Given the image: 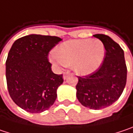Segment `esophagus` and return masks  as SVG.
I'll return each mask as SVG.
<instances>
[{
    "instance_id": "obj_1",
    "label": "esophagus",
    "mask_w": 133,
    "mask_h": 133,
    "mask_svg": "<svg viewBox=\"0 0 133 133\" xmlns=\"http://www.w3.org/2000/svg\"><path fill=\"white\" fill-rule=\"evenodd\" d=\"M68 74H69V71H66L64 72V74H63V79H64V80L66 79L67 76H68Z\"/></svg>"
}]
</instances>
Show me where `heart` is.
<instances>
[{
	"instance_id": "obj_1",
	"label": "heart",
	"mask_w": 133,
	"mask_h": 133,
	"mask_svg": "<svg viewBox=\"0 0 133 133\" xmlns=\"http://www.w3.org/2000/svg\"><path fill=\"white\" fill-rule=\"evenodd\" d=\"M105 52L104 43L98 39L71 40L51 52L49 59L56 66H72L77 74L88 75L101 66Z\"/></svg>"
}]
</instances>
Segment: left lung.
I'll return each instance as SVG.
<instances>
[{"label":"left lung","mask_w":133,"mask_h":133,"mask_svg":"<svg viewBox=\"0 0 133 133\" xmlns=\"http://www.w3.org/2000/svg\"><path fill=\"white\" fill-rule=\"evenodd\" d=\"M105 46V56L97 71L78 77L76 96L81 105L99 110L111 105L121 96L127 83L124 52L120 45L105 35H95Z\"/></svg>","instance_id":"1"}]
</instances>
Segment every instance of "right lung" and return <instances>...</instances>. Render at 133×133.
Masks as SVG:
<instances>
[{
    "instance_id": "obj_1",
    "label": "right lung",
    "mask_w": 133,
    "mask_h": 133,
    "mask_svg": "<svg viewBox=\"0 0 133 133\" xmlns=\"http://www.w3.org/2000/svg\"><path fill=\"white\" fill-rule=\"evenodd\" d=\"M62 41L55 36L29 35L16 40L6 62L7 88L12 101L30 113H41L52 105L62 74L52 71L47 56Z\"/></svg>"
}]
</instances>
